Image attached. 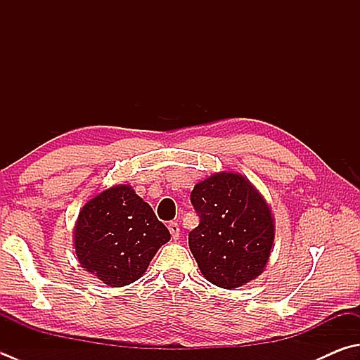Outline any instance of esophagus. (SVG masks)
I'll use <instances>...</instances> for the list:
<instances>
[{
  "label": "esophagus",
  "instance_id": "obj_1",
  "mask_svg": "<svg viewBox=\"0 0 360 360\" xmlns=\"http://www.w3.org/2000/svg\"><path fill=\"white\" fill-rule=\"evenodd\" d=\"M169 232H171L174 240H179L180 238V226H179V224L177 222L169 224Z\"/></svg>",
  "mask_w": 360,
  "mask_h": 360
}]
</instances>
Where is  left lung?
<instances>
[{
	"label": "left lung",
	"instance_id": "left-lung-1",
	"mask_svg": "<svg viewBox=\"0 0 360 360\" xmlns=\"http://www.w3.org/2000/svg\"><path fill=\"white\" fill-rule=\"evenodd\" d=\"M191 203L200 224L189 232V249L213 285H246L266 268L276 226L269 203L238 172H216L195 183Z\"/></svg>",
	"mask_w": 360,
	"mask_h": 360
}]
</instances>
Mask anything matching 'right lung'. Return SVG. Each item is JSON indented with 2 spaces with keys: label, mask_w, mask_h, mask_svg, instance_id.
<instances>
[{
  "label": "right lung",
  "mask_w": 360,
  "mask_h": 360,
  "mask_svg": "<svg viewBox=\"0 0 360 360\" xmlns=\"http://www.w3.org/2000/svg\"><path fill=\"white\" fill-rule=\"evenodd\" d=\"M169 240L165 224L131 185H114L94 195L79 210L73 229L81 268L116 288L141 279Z\"/></svg>",
  "instance_id": "add662e5"
}]
</instances>
